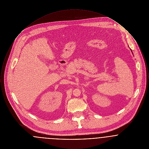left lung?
<instances>
[{
	"mask_svg": "<svg viewBox=\"0 0 149 149\" xmlns=\"http://www.w3.org/2000/svg\"><path fill=\"white\" fill-rule=\"evenodd\" d=\"M131 51H132V50H131Z\"/></svg>",
	"mask_w": 149,
	"mask_h": 149,
	"instance_id": "1",
	"label": "left lung"
}]
</instances>
